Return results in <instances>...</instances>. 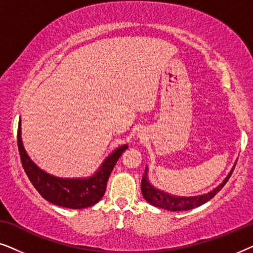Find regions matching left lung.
I'll return each mask as SVG.
<instances>
[{
	"label": "left lung",
	"mask_w": 253,
	"mask_h": 253,
	"mask_svg": "<svg viewBox=\"0 0 253 253\" xmlns=\"http://www.w3.org/2000/svg\"><path fill=\"white\" fill-rule=\"evenodd\" d=\"M234 165L233 169H231L229 174L226 178L223 179V182L220 185H217L215 189H213L212 191L205 193V195H199V196H192V197H181V196H174L170 193L162 191V190L155 188L154 185L151 184V182L148 181V168L146 166L145 169L143 179H141V193H143L145 200L147 203H150L151 205L160 207V209L172 211V212H178V211H189L192 209H196L203 204H205L213 198L221 189L223 188L224 184L228 182V179L233 174V170L235 168Z\"/></svg>",
	"instance_id": "obj_1"
}]
</instances>
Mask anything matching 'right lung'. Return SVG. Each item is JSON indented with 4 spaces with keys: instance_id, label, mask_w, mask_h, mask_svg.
Returning a JSON list of instances; mask_svg holds the SVG:
<instances>
[{
    "instance_id": "add662e5",
    "label": "right lung",
    "mask_w": 253,
    "mask_h": 253,
    "mask_svg": "<svg viewBox=\"0 0 253 253\" xmlns=\"http://www.w3.org/2000/svg\"><path fill=\"white\" fill-rule=\"evenodd\" d=\"M18 151L24 170L38 192L48 202L67 209H85L94 205L105 195L107 181L121 155L127 148V145L117 147L100 165L94 174L82 178H62L50 175L40 169L27 155L23 146L20 120L17 132Z\"/></svg>"
}]
</instances>
